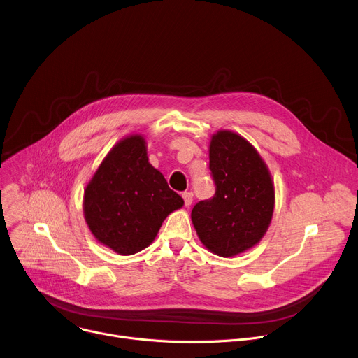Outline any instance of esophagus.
<instances>
[{
    "label": "esophagus",
    "instance_id": "1",
    "mask_svg": "<svg viewBox=\"0 0 358 358\" xmlns=\"http://www.w3.org/2000/svg\"><path fill=\"white\" fill-rule=\"evenodd\" d=\"M182 198H184L185 207H189L192 203V194L191 192H182Z\"/></svg>",
    "mask_w": 358,
    "mask_h": 358
}]
</instances>
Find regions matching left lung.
Wrapping results in <instances>:
<instances>
[{"instance_id": "obj_1", "label": "left lung", "mask_w": 358, "mask_h": 358, "mask_svg": "<svg viewBox=\"0 0 358 358\" xmlns=\"http://www.w3.org/2000/svg\"><path fill=\"white\" fill-rule=\"evenodd\" d=\"M210 170L217 185L199 201L191 221L202 245L222 258L236 257L265 236L275 210V185L258 150L231 130L210 141Z\"/></svg>"}]
</instances>
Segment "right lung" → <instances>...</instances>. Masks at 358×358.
<instances>
[{"mask_svg":"<svg viewBox=\"0 0 358 358\" xmlns=\"http://www.w3.org/2000/svg\"><path fill=\"white\" fill-rule=\"evenodd\" d=\"M182 206L184 199L148 163L141 134H130L112 147L83 194L92 235L124 257L147 248L163 221Z\"/></svg>","mask_w":358,"mask_h":358,"instance_id":"add662e5","label":"right lung"}]
</instances>
